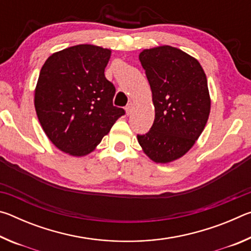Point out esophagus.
I'll list each match as a JSON object with an SVG mask.
<instances>
[{"label": "esophagus", "instance_id": "1", "mask_svg": "<svg viewBox=\"0 0 251 251\" xmlns=\"http://www.w3.org/2000/svg\"><path fill=\"white\" fill-rule=\"evenodd\" d=\"M125 110H126V114H127V115H130V114H131V110H133V105H131V103L126 106V107H125Z\"/></svg>", "mask_w": 251, "mask_h": 251}]
</instances>
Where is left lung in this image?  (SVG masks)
Returning a JSON list of instances; mask_svg holds the SVG:
<instances>
[{"label": "left lung", "mask_w": 251, "mask_h": 251, "mask_svg": "<svg viewBox=\"0 0 251 251\" xmlns=\"http://www.w3.org/2000/svg\"><path fill=\"white\" fill-rule=\"evenodd\" d=\"M139 61L151 85L155 120L148 133L137 135L138 143L155 163H171L194 146L206 126V74L196 58L168 45L144 50Z\"/></svg>", "instance_id": "left-lung-1"}]
</instances>
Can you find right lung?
I'll return each instance as SVG.
<instances>
[{
	"mask_svg": "<svg viewBox=\"0 0 251 251\" xmlns=\"http://www.w3.org/2000/svg\"><path fill=\"white\" fill-rule=\"evenodd\" d=\"M110 53L75 45L52 54L42 66L34 96L37 118L50 141L66 154H90L125 114L113 105L115 86L104 74Z\"/></svg>",
	"mask_w": 251,
	"mask_h": 251,
	"instance_id": "add662e5",
	"label": "right lung"
}]
</instances>
